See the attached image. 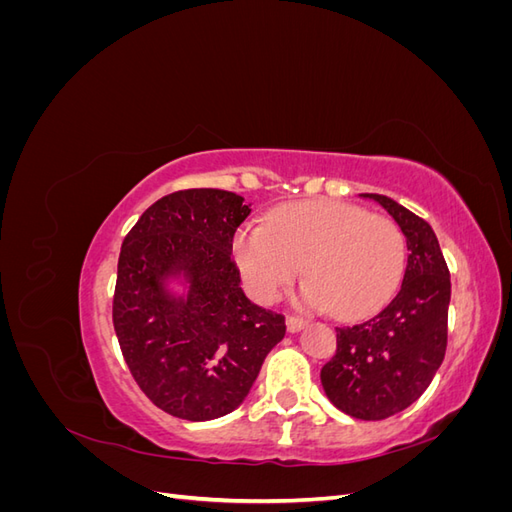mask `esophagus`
<instances>
[{
    "instance_id": "34e87169",
    "label": "esophagus",
    "mask_w": 512,
    "mask_h": 512,
    "mask_svg": "<svg viewBox=\"0 0 512 512\" xmlns=\"http://www.w3.org/2000/svg\"><path fill=\"white\" fill-rule=\"evenodd\" d=\"M305 324H307V320L301 318V316H288V318H286V327H288L290 333L301 331V329L305 327Z\"/></svg>"
}]
</instances>
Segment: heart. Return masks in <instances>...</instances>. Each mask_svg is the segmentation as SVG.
<instances>
[{
    "mask_svg": "<svg viewBox=\"0 0 512 512\" xmlns=\"http://www.w3.org/2000/svg\"><path fill=\"white\" fill-rule=\"evenodd\" d=\"M232 256L258 301L280 299L303 271V305L359 318L393 297L406 269L404 232L391 218L339 200L275 211L269 224H243Z\"/></svg>",
    "mask_w": 512,
    "mask_h": 512,
    "instance_id": "obj_1",
    "label": "heart"
}]
</instances>
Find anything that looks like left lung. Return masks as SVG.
I'll return each instance as SVG.
<instances>
[{
    "mask_svg": "<svg viewBox=\"0 0 512 512\" xmlns=\"http://www.w3.org/2000/svg\"><path fill=\"white\" fill-rule=\"evenodd\" d=\"M376 200L404 230L408 265L395 299L376 316L337 327V350L320 380L333 406L382 421L425 393L444 361L451 273L431 226L382 194Z\"/></svg>",
    "mask_w": 512,
    "mask_h": 512,
    "instance_id": "left-lung-1",
    "label": "left lung"
}]
</instances>
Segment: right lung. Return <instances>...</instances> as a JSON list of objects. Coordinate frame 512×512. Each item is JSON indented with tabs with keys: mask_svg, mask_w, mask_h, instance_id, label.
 Segmentation results:
<instances>
[{
	"mask_svg": "<svg viewBox=\"0 0 512 512\" xmlns=\"http://www.w3.org/2000/svg\"><path fill=\"white\" fill-rule=\"evenodd\" d=\"M250 207L235 192L179 190L153 203L123 239L113 324L130 374L160 410L211 421L250 393L267 354L286 335L282 314L245 297L230 258ZM183 268L185 302L161 292V277Z\"/></svg>",
	"mask_w": 512,
	"mask_h": 512,
	"instance_id": "add662e5",
	"label": "right lung"
}]
</instances>
